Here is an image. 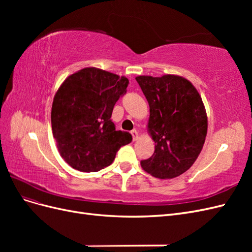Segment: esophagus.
Wrapping results in <instances>:
<instances>
[{
  "mask_svg": "<svg viewBox=\"0 0 252 252\" xmlns=\"http://www.w3.org/2000/svg\"><path fill=\"white\" fill-rule=\"evenodd\" d=\"M131 134H132L133 141H136V140H138V138H139V133H138V131L135 130V129H133V130L131 131Z\"/></svg>",
  "mask_w": 252,
  "mask_h": 252,
  "instance_id": "obj_1",
  "label": "esophagus"
}]
</instances>
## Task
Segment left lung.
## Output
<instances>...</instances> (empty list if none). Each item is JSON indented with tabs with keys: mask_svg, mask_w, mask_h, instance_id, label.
<instances>
[{
	"mask_svg": "<svg viewBox=\"0 0 252 252\" xmlns=\"http://www.w3.org/2000/svg\"><path fill=\"white\" fill-rule=\"evenodd\" d=\"M135 80L149 104L147 130L156 143L154 155L141 161L142 168L155 178H177L193 165L205 143L208 122L202 97L180 75Z\"/></svg>",
	"mask_w": 252,
	"mask_h": 252,
	"instance_id": "left-lung-1",
	"label": "left lung"
}]
</instances>
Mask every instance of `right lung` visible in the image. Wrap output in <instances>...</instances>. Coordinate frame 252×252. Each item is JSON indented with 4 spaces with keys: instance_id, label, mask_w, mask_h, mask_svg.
<instances>
[{
    "instance_id": "add662e5",
    "label": "right lung",
    "mask_w": 252,
    "mask_h": 252,
    "mask_svg": "<svg viewBox=\"0 0 252 252\" xmlns=\"http://www.w3.org/2000/svg\"><path fill=\"white\" fill-rule=\"evenodd\" d=\"M128 84L126 77L86 67L69 75L58 89L51 108L52 134L61 157L73 169L101 170L132 141L129 132L116 130L110 120Z\"/></svg>"
}]
</instances>
